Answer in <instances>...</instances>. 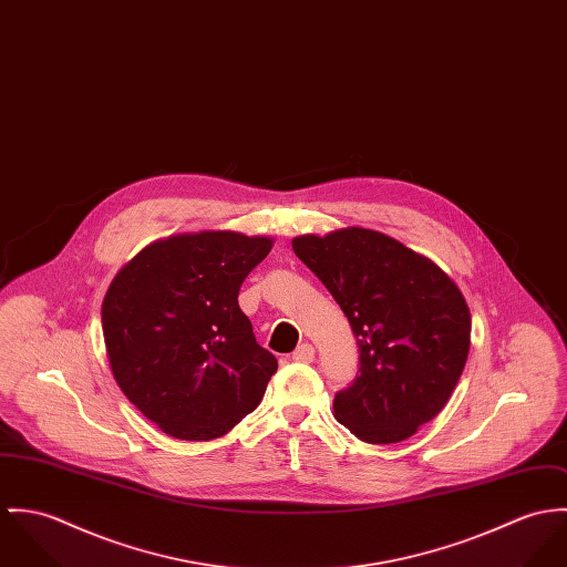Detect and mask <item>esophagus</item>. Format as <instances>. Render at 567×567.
Listing matches in <instances>:
<instances>
[{"instance_id":"34e87169","label":"esophagus","mask_w":567,"mask_h":567,"mask_svg":"<svg viewBox=\"0 0 567 567\" xmlns=\"http://www.w3.org/2000/svg\"><path fill=\"white\" fill-rule=\"evenodd\" d=\"M291 359L298 361V363H311L315 359L313 346H311V343H300V346L296 348V352L291 354Z\"/></svg>"}]
</instances>
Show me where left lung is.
Masks as SVG:
<instances>
[{
    "label": "left lung",
    "instance_id": "1",
    "mask_svg": "<svg viewBox=\"0 0 567 567\" xmlns=\"http://www.w3.org/2000/svg\"><path fill=\"white\" fill-rule=\"evenodd\" d=\"M293 252L348 317L359 372L334 393V420L368 443L409 440L437 417L470 352L472 317L440 267L365 228L293 239Z\"/></svg>",
    "mask_w": 567,
    "mask_h": 567
}]
</instances>
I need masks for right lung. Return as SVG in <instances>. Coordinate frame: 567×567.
Here are the masks:
<instances>
[{
	"label": "right lung",
	"mask_w": 567,
	"mask_h": 567,
	"mask_svg": "<svg viewBox=\"0 0 567 567\" xmlns=\"http://www.w3.org/2000/svg\"><path fill=\"white\" fill-rule=\"evenodd\" d=\"M271 239L178 235L136 254L111 282L102 328L127 400L176 440L226 435L262 400L278 361L256 343L239 289Z\"/></svg>",
	"instance_id": "1"
}]
</instances>
